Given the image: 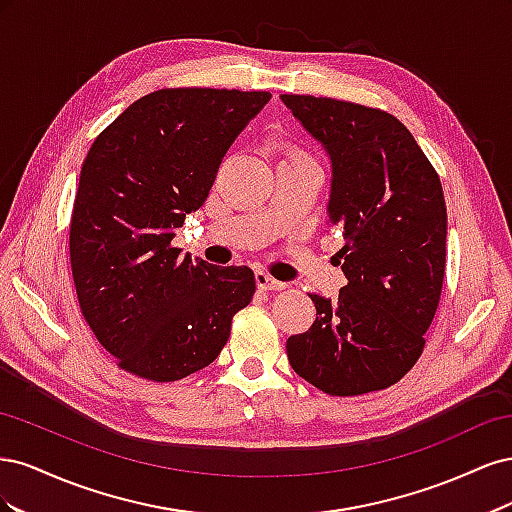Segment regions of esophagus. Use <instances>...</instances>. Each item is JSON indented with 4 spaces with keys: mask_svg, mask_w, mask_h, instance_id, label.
Instances as JSON below:
<instances>
[{
    "mask_svg": "<svg viewBox=\"0 0 512 512\" xmlns=\"http://www.w3.org/2000/svg\"><path fill=\"white\" fill-rule=\"evenodd\" d=\"M254 277H256V286H258V290H282V288H284V284H282V282L273 280V277H271L269 273H265V271H256V273H254Z\"/></svg>",
    "mask_w": 512,
    "mask_h": 512,
    "instance_id": "obj_1",
    "label": "esophagus"
}]
</instances>
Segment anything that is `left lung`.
I'll use <instances>...</instances> for the list:
<instances>
[{"instance_id": "obj_1", "label": "left lung", "mask_w": 512, "mask_h": 512, "mask_svg": "<svg viewBox=\"0 0 512 512\" xmlns=\"http://www.w3.org/2000/svg\"><path fill=\"white\" fill-rule=\"evenodd\" d=\"M331 158L329 222L348 284L339 299L309 294L316 320L286 342L288 361L316 389L382 391L404 378L425 348L446 267L442 183L397 117L363 104L280 96Z\"/></svg>"}]
</instances>
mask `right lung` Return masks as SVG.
<instances>
[{
  "label": "right lung",
  "instance_id": "1",
  "mask_svg": "<svg viewBox=\"0 0 512 512\" xmlns=\"http://www.w3.org/2000/svg\"><path fill=\"white\" fill-rule=\"evenodd\" d=\"M269 100V91H153L87 153L70 222L76 297L98 342L138 378L175 382L211 365L254 297L252 269L192 260L170 241Z\"/></svg>",
  "mask_w": 512,
  "mask_h": 512
}]
</instances>
